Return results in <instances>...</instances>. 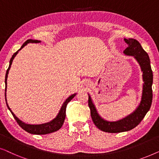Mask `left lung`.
Wrapping results in <instances>:
<instances>
[{
    "label": "left lung",
    "instance_id": "obj_1",
    "mask_svg": "<svg viewBox=\"0 0 159 159\" xmlns=\"http://www.w3.org/2000/svg\"><path fill=\"white\" fill-rule=\"evenodd\" d=\"M127 44V48L124 51L126 55L133 56L140 65L143 71V79L144 84L143 88L142 100L138 108L131 115L118 121H105L97 113L95 106L89 95L88 106L90 109V115L93 123L101 131L109 133H119L131 130L137 127L144 118L151 106L153 99V71L151 66L149 56L141 46L140 43L134 39H124Z\"/></svg>",
    "mask_w": 159,
    "mask_h": 159
}]
</instances>
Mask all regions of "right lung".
<instances>
[{
	"label": "right lung",
	"instance_id": "1",
	"mask_svg": "<svg viewBox=\"0 0 159 159\" xmlns=\"http://www.w3.org/2000/svg\"><path fill=\"white\" fill-rule=\"evenodd\" d=\"M40 41H38V40H27L26 42L24 43L22 45V46L21 47V48L19 50V51H20V50L24 46H25L27 44V43H40ZM17 51L16 53H14V55L12 56L10 60V63H9V66H8V68L7 69V71H6V77H5V84H6V88H5V91L6 90V84H7V77H8V71H9L10 69V67H11V65L12 64V61H13V59H14L15 56H16V54L18 53V51ZM76 95V94H73L71 95V96H69L68 98H67L66 101H64V104L62 105V107L61 108L59 113H58V116H56V118H55L53 119V121H51V122H48V123H46V124H43V125H27V124H25L21 121V120H19V119L17 118V117L15 116L14 113L11 111V110L10 109L9 106H8V104L6 103V105L8 106V108L10 110L11 113L13 116H14V118L16 119V122L18 123V125L20 126V127L22 128L24 130H25L26 132H29L30 134H50V133H52V132H54L56 131H57L60 129L61 127H62L63 124H64V119H65V117H66V106L67 104L69 101H71V100L74 97H75ZM5 97H6V93H5Z\"/></svg>",
	"mask_w": 159,
	"mask_h": 159
}]
</instances>
